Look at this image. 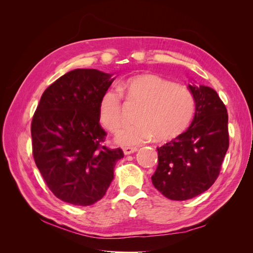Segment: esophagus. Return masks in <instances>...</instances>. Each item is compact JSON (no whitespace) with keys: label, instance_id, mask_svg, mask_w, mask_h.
<instances>
[{"label":"esophagus","instance_id":"34e87169","mask_svg":"<svg viewBox=\"0 0 253 253\" xmlns=\"http://www.w3.org/2000/svg\"><path fill=\"white\" fill-rule=\"evenodd\" d=\"M136 151H137V148H136V147H126V148H124L125 155L133 154V153H135Z\"/></svg>","mask_w":253,"mask_h":253}]
</instances>
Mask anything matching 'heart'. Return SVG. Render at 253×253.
I'll use <instances>...</instances> for the list:
<instances>
[{
	"instance_id": "b5f03b06",
	"label": "heart",
	"mask_w": 253,
	"mask_h": 253,
	"mask_svg": "<svg viewBox=\"0 0 253 253\" xmlns=\"http://www.w3.org/2000/svg\"><path fill=\"white\" fill-rule=\"evenodd\" d=\"M120 93L128 103L139 105L138 122L122 128L116 136L122 145L140 144L153 137L158 141L172 140L186 131L195 112L194 97L188 88L157 75H137L121 82L118 90H105L99 100V119L111 132L122 125Z\"/></svg>"
}]
</instances>
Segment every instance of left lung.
Wrapping results in <instances>:
<instances>
[{
    "label": "left lung",
    "mask_w": 253,
    "mask_h": 253,
    "mask_svg": "<svg viewBox=\"0 0 253 253\" xmlns=\"http://www.w3.org/2000/svg\"><path fill=\"white\" fill-rule=\"evenodd\" d=\"M195 100L191 126L158 151L154 187L172 201L204 193L216 180L229 147L228 114L213 88L189 84Z\"/></svg>",
    "instance_id": "1"
}]
</instances>
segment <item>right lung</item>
I'll list each match as a JSON object with an SVG mask.
<instances>
[{
	"label": "right lung",
	"instance_id": "add662e5",
	"mask_svg": "<svg viewBox=\"0 0 253 253\" xmlns=\"http://www.w3.org/2000/svg\"><path fill=\"white\" fill-rule=\"evenodd\" d=\"M76 68L45 89L32 122L33 154L49 190L76 206L100 201L114 179L121 149L102 145L99 100L116 77Z\"/></svg>",
	"mask_w": 253,
	"mask_h": 253
}]
</instances>
